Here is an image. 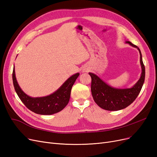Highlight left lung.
Instances as JSON below:
<instances>
[{
	"label": "left lung",
	"mask_w": 157,
	"mask_h": 157,
	"mask_svg": "<svg viewBox=\"0 0 157 157\" xmlns=\"http://www.w3.org/2000/svg\"><path fill=\"white\" fill-rule=\"evenodd\" d=\"M133 47L137 48L140 54L141 75L134 86L130 88L119 89L113 88L94 73H89L92 78L91 91L94 101L101 108L107 111H118L129 106L138 96L145 81V69L142 60L141 53L137 46L126 41Z\"/></svg>",
	"instance_id": "1"
}]
</instances>
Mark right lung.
I'll return each instance as SVG.
<instances>
[{
  "label": "right lung",
  "instance_id": "obj_1",
  "mask_svg": "<svg viewBox=\"0 0 157 157\" xmlns=\"http://www.w3.org/2000/svg\"><path fill=\"white\" fill-rule=\"evenodd\" d=\"M79 75L78 73L72 75L55 92L49 96L40 98H31L23 92L17 82L14 68L12 79L14 89L23 104L29 110L36 114L48 115L61 111L67 105L71 88Z\"/></svg>",
  "mask_w": 157,
  "mask_h": 157
}]
</instances>
